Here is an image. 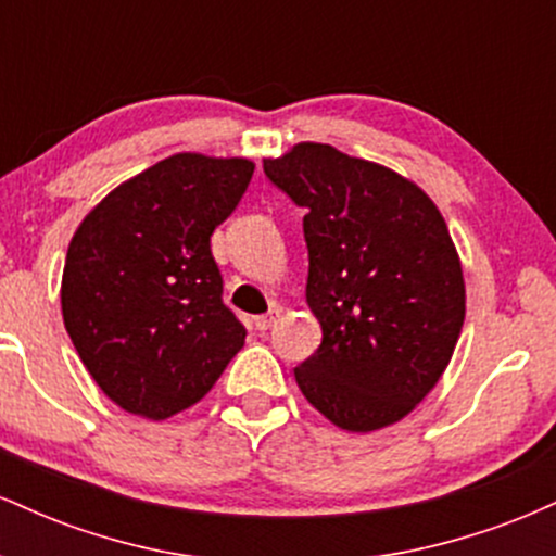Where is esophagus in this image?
<instances>
[{
    "label": "esophagus",
    "mask_w": 556,
    "mask_h": 556,
    "mask_svg": "<svg viewBox=\"0 0 556 556\" xmlns=\"http://www.w3.org/2000/svg\"><path fill=\"white\" fill-rule=\"evenodd\" d=\"M277 318H279V311H269V314L256 316V329H261V331L271 329L274 324H277Z\"/></svg>",
    "instance_id": "obj_1"
}]
</instances>
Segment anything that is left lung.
I'll return each mask as SVG.
<instances>
[{"instance_id":"1","label":"left lung","mask_w":556,"mask_h":556,"mask_svg":"<svg viewBox=\"0 0 556 556\" xmlns=\"http://www.w3.org/2000/svg\"><path fill=\"white\" fill-rule=\"evenodd\" d=\"M264 172L305 208V303L321 344L295 368L300 392L344 431L397 424L439 384L465 321L442 212L400 172L329 143H295Z\"/></svg>"}]
</instances>
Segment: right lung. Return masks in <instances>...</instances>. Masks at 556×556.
Returning a JSON list of instances; mask_svg holds the SVG:
<instances>
[{
  "instance_id": "1",
  "label": "right lung",
  "mask_w": 556,
  "mask_h": 556,
  "mask_svg": "<svg viewBox=\"0 0 556 556\" xmlns=\"http://www.w3.org/2000/svg\"><path fill=\"white\" fill-rule=\"evenodd\" d=\"M253 169L242 156L172 154L119 182L75 229L62 318L83 366L125 413L188 410L245 344L208 240Z\"/></svg>"
}]
</instances>
